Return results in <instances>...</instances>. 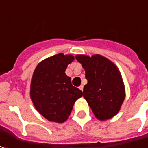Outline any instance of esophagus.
<instances>
[{
	"mask_svg": "<svg viewBox=\"0 0 148 148\" xmlns=\"http://www.w3.org/2000/svg\"><path fill=\"white\" fill-rule=\"evenodd\" d=\"M83 88H84V86H83L82 84H81L80 86H79V89H80V91H83Z\"/></svg>",
	"mask_w": 148,
	"mask_h": 148,
	"instance_id": "1",
	"label": "esophagus"
}]
</instances>
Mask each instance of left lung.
Segmentation results:
<instances>
[{
    "label": "left lung",
    "instance_id": "obj_1",
    "mask_svg": "<svg viewBox=\"0 0 148 148\" xmlns=\"http://www.w3.org/2000/svg\"><path fill=\"white\" fill-rule=\"evenodd\" d=\"M76 59L85 71L88 83L84 97L100 121L112 119L121 109L126 89L121 72L113 62L101 55H76Z\"/></svg>",
    "mask_w": 148,
    "mask_h": 148
}]
</instances>
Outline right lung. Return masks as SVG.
Listing matches in <instances>:
<instances>
[{
  "instance_id": "right-lung-1",
  "label": "right lung",
  "mask_w": 148,
  "mask_h": 148,
  "mask_svg": "<svg viewBox=\"0 0 148 148\" xmlns=\"http://www.w3.org/2000/svg\"><path fill=\"white\" fill-rule=\"evenodd\" d=\"M74 60L72 55L59 53L42 60L34 71L30 99L36 110L50 122L64 123L76 100L83 96L65 73L68 65Z\"/></svg>"
}]
</instances>
